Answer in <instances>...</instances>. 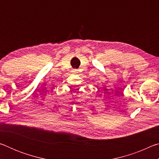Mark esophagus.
<instances>
[{
    "instance_id": "obj_1",
    "label": "esophagus",
    "mask_w": 159,
    "mask_h": 159,
    "mask_svg": "<svg viewBox=\"0 0 159 159\" xmlns=\"http://www.w3.org/2000/svg\"><path fill=\"white\" fill-rule=\"evenodd\" d=\"M76 69L74 70V72H76Z\"/></svg>"
}]
</instances>
